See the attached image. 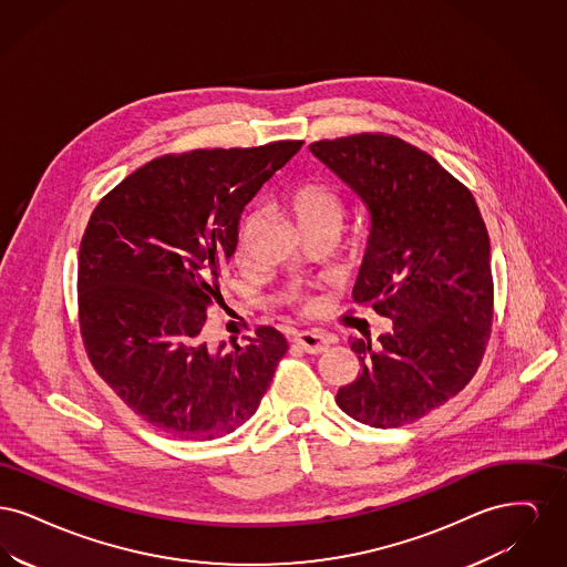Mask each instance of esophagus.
<instances>
[{
	"label": "esophagus",
	"instance_id": "34e87169",
	"mask_svg": "<svg viewBox=\"0 0 567 567\" xmlns=\"http://www.w3.org/2000/svg\"><path fill=\"white\" fill-rule=\"evenodd\" d=\"M293 344L299 347L301 351L310 352V354H319L329 347V340L319 331H299L293 336Z\"/></svg>",
	"mask_w": 567,
	"mask_h": 567
}]
</instances>
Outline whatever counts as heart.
I'll use <instances>...</instances> for the list:
<instances>
[{"label": "heart", "instance_id": "1", "mask_svg": "<svg viewBox=\"0 0 567 567\" xmlns=\"http://www.w3.org/2000/svg\"><path fill=\"white\" fill-rule=\"evenodd\" d=\"M289 208L296 216L297 225L301 234H310L324 227H342L344 218V204L340 195L323 183H308L297 187L291 197H289ZM257 227V215L250 213L243 218L238 227V252L244 257L248 252L250 238ZM296 301L301 308V312H317L321 308V301L317 297L296 296Z\"/></svg>", "mask_w": 567, "mask_h": 567}]
</instances>
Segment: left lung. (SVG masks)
<instances>
[{"mask_svg": "<svg viewBox=\"0 0 567 567\" xmlns=\"http://www.w3.org/2000/svg\"><path fill=\"white\" fill-rule=\"evenodd\" d=\"M370 215L352 299L393 321L378 347L354 338L361 372L336 395L359 423H414L476 374L491 338L488 234L472 190L425 151L386 134L310 144Z\"/></svg>", "mask_w": 567, "mask_h": 567, "instance_id": "8db88e82", "label": "left lung"}]
</instances>
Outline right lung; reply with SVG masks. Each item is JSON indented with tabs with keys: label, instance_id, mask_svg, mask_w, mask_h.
Here are the masks:
<instances>
[{
	"label": "right lung",
	"instance_id": "obj_1",
	"mask_svg": "<svg viewBox=\"0 0 567 567\" xmlns=\"http://www.w3.org/2000/svg\"><path fill=\"white\" fill-rule=\"evenodd\" d=\"M197 148L137 167L95 206L79 252V323L91 365L157 432L215 440L261 404L287 340L259 327L210 349L208 308L246 204L301 148Z\"/></svg>",
	"mask_w": 567,
	"mask_h": 567
}]
</instances>
